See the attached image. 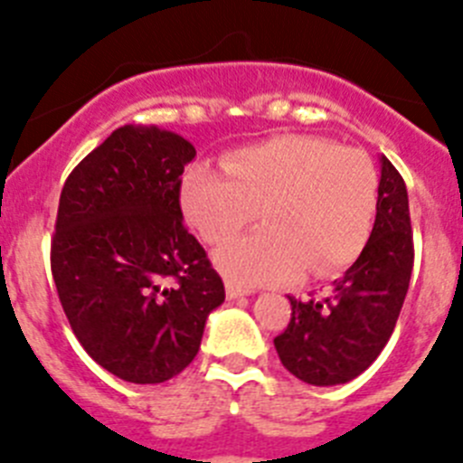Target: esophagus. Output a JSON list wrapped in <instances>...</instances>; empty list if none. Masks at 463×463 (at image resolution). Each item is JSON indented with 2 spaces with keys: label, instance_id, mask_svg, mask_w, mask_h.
<instances>
[{
  "label": "esophagus",
  "instance_id": "34e87169",
  "mask_svg": "<svg viewBox=\"0 0 463 463\" xmlns=\"http://www.w3.org/2000/svg\"><path fill=\"white\" fill-rule=\"evenodd\" d=\"M244 295H249L247 288H241V286H237V283H232V281L226 283V298L228 299H240V298H244Z\"/></svg>",
  "mask_w": 463,
  "mask_h": 463
}]
</instances>
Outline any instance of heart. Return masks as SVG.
<instances>
[{
  "mask_svg": "<svg viewBox=\"0 0 463 463\" xmlns=\"http://www.w3.org/2000/svg\"><path fill=\"white\" fill-rule=\"evenodd\" d=\"M222 173L191 168L182 207L210 244H222L258 219L260 231L214 256L237 286L293 279L309 268L330 274L357 258L378 207V173L362 149L316 136H281L231 154Z\"/></svg>",
  "mask_w": 463,
  "mask_h": 463,
  "instance_id": "b5f03b06",
  "label": "heart"
}]
</instances>
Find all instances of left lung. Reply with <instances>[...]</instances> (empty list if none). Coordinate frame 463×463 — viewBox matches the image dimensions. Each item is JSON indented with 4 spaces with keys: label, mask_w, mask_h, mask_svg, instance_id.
Masks as SVG:
<instances>
[{
    "label": "left lung",
    "mask_w": 463,
    "mask_h": 463,
    "mask_svg": "<svg viewBox=\"0 0 463 463\" xmlns=\"http://www.w3.org/2000/svg\"><path fill=\"white\" fill-rule=\"evenodd\" d=\"M413 272V231L402 175L381 156L373 231L330 293L290 299L288 327L274 339L281 364L309 385L360 376L392 336Z\"/></svg>",
    "instance_id": "1"
}]
</instances>
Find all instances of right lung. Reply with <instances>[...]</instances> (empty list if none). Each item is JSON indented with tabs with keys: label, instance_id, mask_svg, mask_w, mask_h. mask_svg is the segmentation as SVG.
I'll use <instances>...</instances> for the list:
<instances>
[{
	"label": "right lung",
	"instance_id": "add662e5",
	"mask_svg": "<svg viewBox=\"0 0 463 463\" xmlns=\"http://www.w3.org/2000/svg\"><path fill=\"white\" fill-rule=\"evenodd\" d=\"M194 156L177 133L127 124L61 189L50 247L61 309L87 355L122 381L154 385L184 372L226 299L182 223V173Z\"/></svg>",
	"mask_w": 463,
	"mask_h": 463
}]
</instances>
